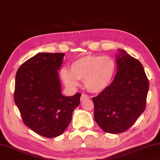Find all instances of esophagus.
<instances>
[{"instance_id":"34e87169","label":"esophagus","mask_w":160,"mask_h":160,"mask_svg":"<svg viewBox=\"0 0 160 160\" xmlns=\"http://www.w3.org/2000/svg\"><path fill=\"white\" fill-rule=\"evenodd\" d=\"M89 97L88 95H86L85 94H82V95H81V97H80V101H82L84 100L87 99V98H89Z\"/></svg>"}]
</instances>
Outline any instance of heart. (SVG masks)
Listing matches in <instances>:
<instances>
[{
    "label": "heart",
    "mask_w": 160,
    "mask_h": 160,
    "mask_svg": "<svg viewBox=\"0 0 160 160\" xmlns=\"http://www.w3.org/2000/svg\"><path fill=\"white\" fill-rule=\"evenodd\" d=\"M116 68L117 66L111 57L87 55L74 61L70 70L61 69L60 76L69 89L76 88L78 80H82L88 91L97 94L104 91L111 84Z\"/></svg>",
    "instance_id": "b5f03b06"
}]
</instances>
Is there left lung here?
Segmentation results:
<instances>
[{
	"label": "left lung",
	"instance_id": "left-lung-1",
	"mask_svg": "<svg viewBox=\"0 0 160 160\" xmlns=\"http://www.w3.org/2000/svg\"><path fill=\"white\" fill-rule=\"evenodd\" d=\"M112 82L92 100L94 120L104 132L119 133L132 127L146 108L149 82L138 59L119 50Z\"/></svg>",
	"mask_w": 160,
	"mask_h": 160
}]
</instances>
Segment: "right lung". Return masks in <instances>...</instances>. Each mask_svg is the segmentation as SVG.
<instances>
[{
	"instance_id": "add662e5",
	"label": "right lung",
	"mask_w": 160,
	"mask_h": 160,
	"mask_svg": "<svg viewBox=\"0 0 160 160\" xmlns=\"http://www.w3.org/2000/svg\"><path fill=\"white\" fill-rule=\"evenodd\" d=\"M63 53H38L19 68L14 98L25 125L42 136L62 134L70 124L81 94H62L59 72Z\"/></svg>"
}]
</instances>
